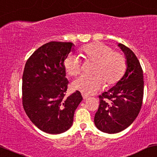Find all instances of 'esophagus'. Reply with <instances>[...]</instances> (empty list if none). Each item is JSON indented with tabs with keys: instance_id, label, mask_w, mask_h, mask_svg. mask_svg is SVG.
<instances>
[{
	"instance_id": "1",
	"label": "esophagus",
	"mask_w": 157,
	"mask_h": 157,
	"mask_svg": "<svg viewBox=\"0 0 157 157\" xmlns=\"http://www.w3.org/2000/svg\"><path fill=\"white\" fill-rule=\"evenodd\" d=\"M82 96L83 97V99H88L89 98V96H87V95L84 94V93H82Z\"/></svg>"
}]
</instances>
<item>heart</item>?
Returning a JSON list of instances; mask_svg holds the SVG:
<instances>
[{"label":"heart","instance_id":"heart-1","mask_svg":"<svg viewBox=\"0 0 157 157\" xmlns=\"http://www.w3.org/2000/svg\"><path fill=\"white\" fill-rule=\"evenodd\" d=\"M85 61H96L93 75H82L72 83L75 90L85 95L94 94L101 90L105 82L106 86L116 84L125 72L126 59L122 53L113 51L109 45L96 42L84 45L82 48ZM66 72L77 76L82 72L80 59L75 55H69L64 61Z\"/></svg>","mask_w":157,"mask_h":157}]
</instances>
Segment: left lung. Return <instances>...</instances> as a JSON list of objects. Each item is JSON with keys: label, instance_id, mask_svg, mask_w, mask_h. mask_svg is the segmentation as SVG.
<instances>
[{"label": "left lung", "instance_id": "1", "mask_svg": "<svg viewBox=\"0 0 157 157\" xmlns=\"http://www.w3.org/2000/svg\"><path fill=\"white\" fill-rule=\"evenodd\" d=\"M124 53L127 67L122 78L106 92L99 96L100 104L94 123L101 131L117 133L128 128L141 109L144 97V75L135 53L118 43Z\"/></svg>", "mask_w": 157, "mask_h": 157}]
</instances>
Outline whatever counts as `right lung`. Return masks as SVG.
Wrapping results in <instances>:
<instances>
[{"label": "right lung", "instance_id": "add662e5", "mask_svg": "<svg viewBox=\"0 0 157 157\" xmlns=\"http://www.w3.org/2000/svg\"><path fill=\"white\" fill-rule=\"evenodd\" d=\"M74 47L72 43H45L26 62L22 76L24 109L32 122L47 133L68 130L82 100L78 90L65 97L69 81L64 61Z\"/></svg>", "mask_w": 157, "mask_h": 157}]
</instances>
